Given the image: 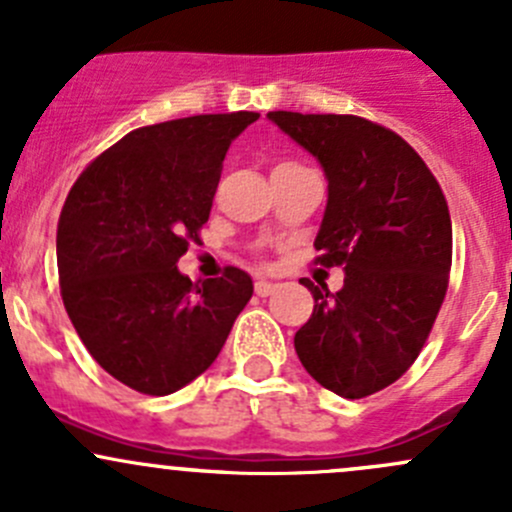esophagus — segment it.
Listing matches in <instances>:
<instances>
[{"label": "esophagus", "instance_id": "34e87169", "mask_svg": "<svg viewBox=\"0 0 512 512\" xmlns=\"http://www.w3.org/2000/svg\"><path fill=\"white\" fill-rule=\"evenodd\" d=\"M256 295H261V298H266V295H271V293H276V283H271V281H256Z\"/></svg>", "mask_w": 512, "mask_h": 512}]
</instances>
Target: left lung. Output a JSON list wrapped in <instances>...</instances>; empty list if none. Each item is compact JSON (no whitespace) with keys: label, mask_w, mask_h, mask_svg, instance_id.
I'll return each instance as SVG.
<instances>
[{"label":"left lung","mask_w":512,"mask_h":512,"mask_svg":"<svg viewBox=\"0 0 512 512\" xmlns=\"http://www.w3.org/2000/svg\"><path fill=\"white\" fill-rule=\"evenodd\" d=\"M318 160L328 202L315 249L342 266L337 293L303 278L315 308L295 333L310 377L345 399L397 382L431 333L451 271L444 192L397 133L357 115H266Z\"/></svg>","instance_id":"left-lung-1"}]
</instances>
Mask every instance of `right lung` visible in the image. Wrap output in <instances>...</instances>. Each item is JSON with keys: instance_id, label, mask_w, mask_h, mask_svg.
<instances>
[{"instance_id": "right-lung-1", "label": "right lung", "mask_w": 512, "mask_h": 512, "mask_svg": "<svg viewBox=\"0 0 512 512\" xmlns=\"http://www.w3.org/2000/svg\"><path fill=\"white\" fill-rule=\"evenodd\" d=\"M258 113L192 115L125 135L83 170L56 234L73 328L110 377L165 397L209 370L254 295L241 268H177L207 224L221 162Z\"/></svg>"}]
</instances>
